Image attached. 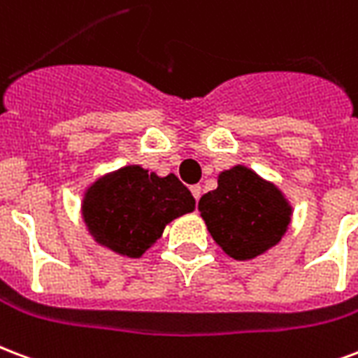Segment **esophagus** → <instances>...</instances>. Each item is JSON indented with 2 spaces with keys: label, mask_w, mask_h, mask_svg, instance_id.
<instances>
[{
  "label": "esophagus",
  "mask_w": 358,
  "mask_h": 358,
  "mask_svg": "<svg viewBox=\"0 0 358 358\" xmlns=\"http://www.w3.org/2000/svg\"><path fill=\"white\" fill-rule=\"evenodd\" d=\"M191 193H193L195 201H199L201 195H203V187H201V185H191Z\"/></svg>",
  "instance_id": "obj_1"
}]
</instances>
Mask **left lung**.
Instances as JSON below:
<instances>
[{"mask_svg":"<svg viewBox=\"0 0 358 358\" xmlns=\"http://www.w3.org/2000/svg\"><path fill=\"white\" fill-rule=\"evenodd\" d=\"M199 210L212 238L236 261L276 245L293 214L282 191L244 165L223 171L217 187L201 197Z\"/></svg>","mask_w":358,"mask_h":358,"instance_id":"left-lung-1","label":"left lung"}]
</instances>
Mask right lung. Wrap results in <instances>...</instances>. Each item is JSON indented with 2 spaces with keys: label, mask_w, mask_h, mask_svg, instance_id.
I'll list each match as a JSON object with an SVG mask.
<instances>
[{
  "label": "right lung",
  "mask_w": 358,
  "mask_h": 358,
  "mask_svg": "<svg viewBox=\"0 0 358 358\" xmlns=\"http://www.w3.org/2000/svg\"><path fill=\"white\" fill-rule=\"evenodd\" d=\"M193 210L195 199L174 174L161 178L138 165L94 182L82 201V217L95 242L127 257H141L167 223Z\"/></svg>",
  "instance_id": "obj_1"
}]
</instances>
